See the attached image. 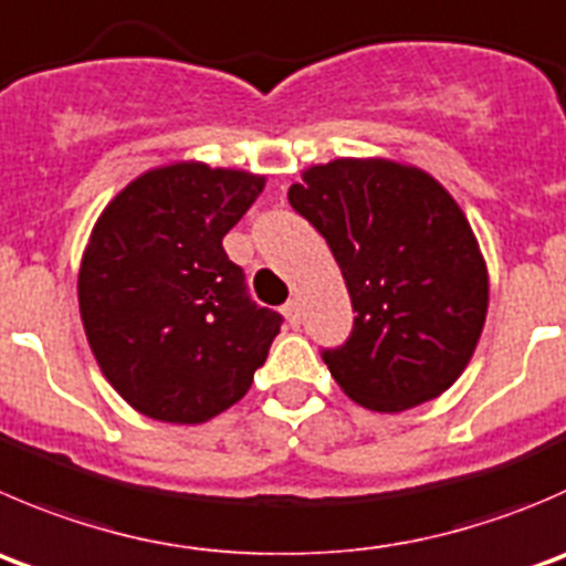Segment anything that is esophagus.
Masks as SVG:
<instances>
[{
    "label": "esophagus",
    "instance_id": "1",
    "mask_svg": "<svg viewBox=\"0 0 566 566\" xmlns=\"http://www.w3.org/2000/svg\"><path fill=\"white\" fill-rule=\"evenodd\" d=\"M284 317H287L290 326H301V304L298 301H287V304L282 306Z\"/></svg>",
    "mask_w": 566,
    "mask_h": 566
}]
</instances>
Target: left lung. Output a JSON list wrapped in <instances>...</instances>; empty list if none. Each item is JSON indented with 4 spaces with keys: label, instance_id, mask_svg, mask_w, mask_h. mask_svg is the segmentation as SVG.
<instances>
[{
    "label": "left lung",
    "instance_id": "1",
    "mask_svg": "<svg viewBox=\"0 0 566 566\" xmlns=\"http://www.w3.org/2000/svg\"><path fill=\"white\" fill-rule=\"evenodd\" d=\"M287 199L326 238L354 332L323 350L345 395L403 411L464 373L490 306V276L462 207L431 174L381 157H339L301 174Z\"/></svg>",
    "mask_w": 566,
    "mask_h": 566
}]
</instances>
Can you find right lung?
I'll use <instances>...</instances> for the list:
<instances>
[{
  "label": "right lung",
  "instance_id": "1",
  "mask_svg": "<svg viewBox=\"0 0 566 566\" xmlns=\"http://www.w3.org/2000/svg\"><path fill=\"white\" fill-rule=\"evenodd\" d=\"M265 177L171 163L98 216L76 279L87 345L115 392L151 420L196 426L249 392L282 315L245 293L223 251Z\"/></svg>",
  "mask_w": 566,
  "mask_h": 566
}]
</instances>
